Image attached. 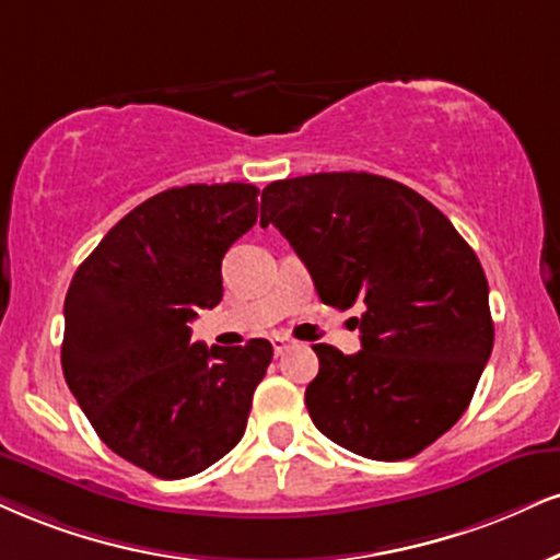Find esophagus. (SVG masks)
<instances>
[{
  "mask_svg": "<svg viewBox=\"0 0 560 560\" xmlns=\"http://www.w3.org/2000/svg\"><path fill=\"white\" fill-rule=\"evenodd\" d=\"M271 345H273V352H276V354H284L287 349H292L294 341H289L287 336H276V339L271 341Z\"/></svg>",
  "mask_w": 560,
  "mask_h": 560,
  "instance_id": "obj_1",
  "label": "esophagus"
}]
</instances>
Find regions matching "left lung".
I'll list each match as a JSON object with an SVG mask.
<instances>
[{"label": "left lung", "instance_id": "obj_1", "mask_svg": "<svg viewBox=\"0 0 560 560\" xmlns=\"http://www.w3.org/2000/svg\"><path fill=\"white\" fill-rule=\"evenodd\" d=\"M268 224L326 305H365L360 352L313 347L320 370L305 404L315 428L375 462L420 454L464 415L493 352L475 250L420 192L368 172L271 182L260 198Z\"/></svg>", "mask_w": 560, "mask_h": 560}]
</instances>
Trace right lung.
I'll return each mask as SVG.
<instances>
[{"mask_svg": "<svg viewBox=\"0 0 560 560\" xmlns=\"http://www.w3.org/2000/svg\"><path fill=\"white\" fill-rule=\"evenodd\" d=\"M255 221V185L172 187L114 224L67 289V386L114 454L164 480L237 446L271 365L266 339L190 341L198 310L224 294L221 260Z\"/></svg>", "mask_w": 560, "mask_h": 560, "instance_id": "add662e5", "label": "right lung"}]
</instances>
